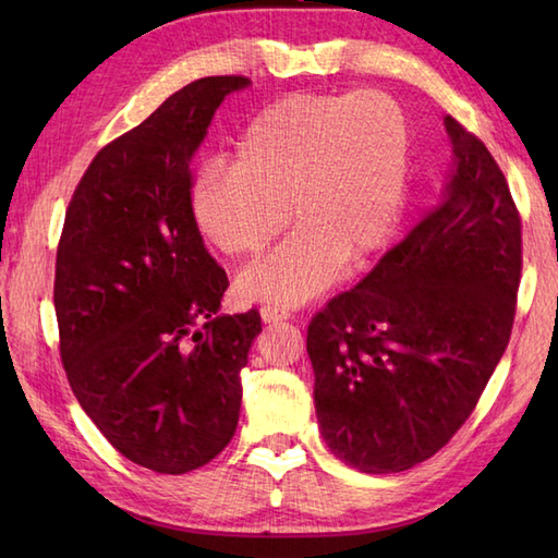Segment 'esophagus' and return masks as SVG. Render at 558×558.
Listing matches in <instances>:
<instances>
[{
    "label": "esophagus",
    "instance_id": "obj_1",
    "mask_svg": "<svg viewBox=\"0 0 558 558\" xmlns=\"http://www.w3.org/2000/svg\"><path fill=\"white\" fill-rule=\"evenodd\" d=\"M260 318H264V324L286 322V318H290V312L286 310V306H278V304H264V306H260Z\"/></svg>",
    "mask_w": 558,
    "mask_h": 558
}]
</instances>
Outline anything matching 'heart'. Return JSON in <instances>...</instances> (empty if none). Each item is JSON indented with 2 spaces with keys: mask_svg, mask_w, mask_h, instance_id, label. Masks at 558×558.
Returning a JSON list of instances; mask_svg holds the SVG:
<instances>
[{
  "mask_svg": "<svg viewBox=\"0 0 558 558\" xmlns=\"http://www.w3.org/2000/svg\"><path fill=\"white\" fill-rule=\"evenodd\" d=\"M410 129L400 105L378 90L294 96L260 110L234 146L232 168L208 165L192 186V216L230 256H252L244 300L302 304L328 288L340 264H362L393 234L408 186Z\"/></svg>",
  "mask_w": 558,
  "mask_h": 558,
  "instance_id": "obj_1",
  "label": "heart"
}]
</instances>
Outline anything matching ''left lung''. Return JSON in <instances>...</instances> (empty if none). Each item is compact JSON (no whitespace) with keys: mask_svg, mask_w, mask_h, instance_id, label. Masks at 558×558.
Listing matches in <instances>:
<instances>
[{"mask_svg":"<svg viewBox=\"0 0 558 558\" xmlns=\"http://www.w3.org/2000/svg\"><path fill=\"white\" fill-rule=\"evenodd\" d=\"M453 174L441 201L306 330L322 436L350 468L402 472L475 410L515 318L523 236L482 141L444 120Z\"/></svg>","mask_w":558,"mask_h":558,"instance_id":"obj_1","label":"left lung"}]
</instances>
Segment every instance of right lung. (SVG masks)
Returning a JSON list of instances; mask_svg holds the SVG:
<instances>
[{
	"label": "right lung",
	"mask_w": 558,
	"mask_h": 558,
	"mask_svg": "<svg viewBox=\"0 0 558 558\" xmlns=\"http://www.w3.org/2000/svg\"><path fill=\"white\" fill-rule=\"evenodd\" d=\"M244 76L172 93L105 146L69 201L54 312L69 386L124 458L184 475L216 458L240 422L256 310L218 316L228 276L192 216V158Z\"/></svg>",
	"instance_id": "add662e5"
}]
</instances>
